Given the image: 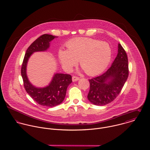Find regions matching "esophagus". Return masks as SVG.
I'll use <instances>...</instances> for the list:
<instances>
[{"label":"esophagus","instance_id":"esophagus-1","mask_svg":"<svg viewBox=\"0 0 150 150\" xmlns=\"http://www.w3.org/2000/svg\"><path fill=\"white\" fill-rule=\"evenodd\" d=\"M79 80V77L77 76H73L72 77V81H77Z\"/></svg>","mask_w":150,"mask_h":150}]
</instances>
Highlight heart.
I'll list each match as a JSON object with an SVG mask.
<instances>
[{
  "instance_id": "obj_1",
  "label": "heart",
  "mask_w": 150,
  "mask_h": 150,
  "mask_svg": "<svg viewBox=\"0 0 150 150\" xmlns=\"http://www.w3.org/2000/svg\"><path fill=\"white\" fill-rule=\"evenodd\" d=\"M67 50H61L58 57L64 68L71 70L77 64L88 75L93 76L102 72L109 64L111 50L105 42L88 38H78L67 43Z\"/></svg>"
}]
</instances>
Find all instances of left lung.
Listing matches in <instances>:
<instances>
[{
    "instance_id": "8db88e82",
    "label": "left lung",
    "mask_w": 150,
    "mask_h": 150,
    "mask_svg": "<svg viewBox=\"0 0 150 150\" xmlns=\"http://www.w3.org/2000/svg\"><path fill=\"white\" fill-rule=\"evenodd\" d=\"M128 75V56L122 45L118 44L117 56L110 67L102 75L89 79L88 99L98 106L110 103L121 92Z\"/></svg>"
}]
</instances>
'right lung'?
I'll list each match as a JSON object with an SVG mask.
<instances>
[{"mask_svg":"<svg viewBox=\"0 0 150 150\" xmlns=\"http://www.w3.org/2000/svg\"><path fill=\"white\" fill-rule=\"evenodd\" d=\"M55 38V36L44 34L32 43L25 54L21 70L23 86L27 93L38 104L47 107H54L63 102L67 86L72 82L71 76L67 74H55L49 86L43 88H38L29 81L26 67L28 59L32 53L47 50L50 47V42Z\"/></svg>","mask_w":150,"mask_h":150,"instance_id":"obj_1","label":"right lung"}]
</instances>
